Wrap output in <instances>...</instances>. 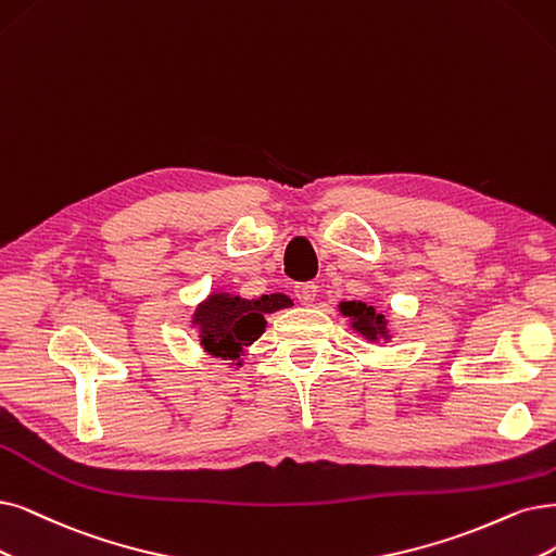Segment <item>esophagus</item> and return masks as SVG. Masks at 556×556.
<instances>
[{
	"mask_svg": "<svg viewBox=\"0 0 556 556\" xmlns=\"http://www.w3.org/2000/svg\"><path fill=\"white\" fill-rule=\"evenodd\" d=\"M316 293H318V286H316L314 281H304V283H298V286H295V298H298L302 304H314Z\"/></svg>",
	"mask_w": 556,
	"mask_h": 556,
	"instance_id": "1",
	"label": "esophagus"
}]
</instances>
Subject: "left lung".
I'll list each match as a JSON object with an SVG mask.
<instances>
[{"mask_svg": "<svg viewBox=\"0 0 556 556\" xmlns=\"http://www.w3.org/2000/svg\"><path fill=\"white\" fill-rule=\"evenodd\" d=\"M341 314L353 320V327L364 334L366 339L378 341V339H387V318L384 314H378L374 306H368L364 302H341Z\"/></svg>", "mask_w": 556, "mask_h": 556, "instance_id": "obj_1", "label": "left lung"}]
</instances>
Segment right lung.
Listing matches in <instances>:
<instances>
[{"label": "right lung", "instance_id": "obj_1", "mask_svg": "<svg viewBox=\"0 0 556 556\" xmlns=\"http://www.w3.org/2000/svg\"><path fill=\"white\" fill-rule=\"evenodd\" d=\"M289 304L291 300L281 293L258 300H242L226 293L211 295L194 314L203 351L215 357L238 359L244 348L265 332V314L279 312Z\"/></svg>", "mask_w": 556, "mask_h": 556}]
</instances>
